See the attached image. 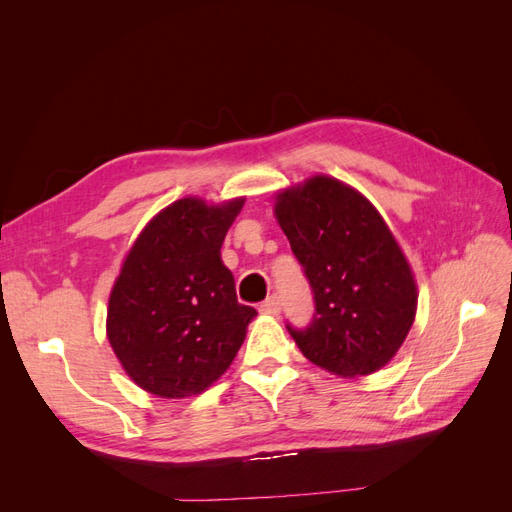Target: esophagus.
<instances>
[{
	"mask_svg": "<svg viewBox=\"0 0 512 512\" xmlns=\"http://www.w3.org/2000/svg\"><path fill=\"white\" fill-rule=\"evenodd\" d=\"M260 312L269 314V316H277L282 312V299L277 297V294H273V297H269L265 303L260 305Z\"/></svg>",
	"mask_w": 512,
	"mask_h": 512,
	"instance_id": "34e87169",
	"label": "esophagus"
}]
</instances>
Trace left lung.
<instances>
[{
	"mask_svg": "<svg viewBox=\"0 0 512 512\" xmlns=\"http://www.w3.org/2000/svg\"><path fill=\"white\" fill-rule=\"evenodd\" d=\"M275 218L314 292V318L288 333L314 365L359 378L389 363L416 316V282L378 209L316 175L275 198Z\"/></svg>",
	"mask_w": 512,
	"mask_h": 512,
	"instance_id": "left-lung-1",
	"label": "left lung"
}]
</instances>
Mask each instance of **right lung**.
I'll use <instances>...</instances> for the list:
<instances>
[{"mask_svg": "<svg viewBox=\"0 0 512 512\" xmlns=\"http://www.w3.org/2000/svg\"><path fill=\"white\" fill-rule=\"evenodd\" d=\"M245 198H181L153 218L108 297L106 335L126 374L166 399L207 391L235 359L256 309L241 305L220 250Z\"/></svg>", "mask_w": 512, "mask_h": 512, "instance_id": "obj_1", "label": "right lung"}]
</instances>
